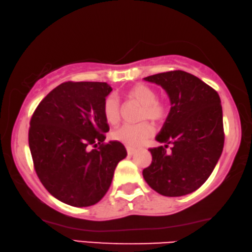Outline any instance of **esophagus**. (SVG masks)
I'll return each mask as SVG.
<instances>
[{
	"mask_svg": "<svg viewBox=\"0 0 252 252\" xmlns=\"http://www.w3.org/2000/svg\"><path fill=\"white\" fill-rule=\"evenodd\" d=\"M126 151H127V154H128L129 156L133 155V154L135 153V152H136L135 148H133V147H129V146H127V147H126Z\"/></svg>",
	"mask_w": 252,
	"mask_h": 252,
	"instance_id": "obj_1",
	"label": "esophagus"
}]
</instances>
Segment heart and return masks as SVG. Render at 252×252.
I'll return each mask as SVG.
<instances>
[{
  "label": "heart",
  "mask_w": 252,
  "mask_h": 252,
  "mask_svg": "<svg viewBox=\"0 0 252 252\" xmlns=\"http://www.w3.org/2000/svg\"><path fill=\"white\" fill-rule=\"evenodd\" d=\"M126 96L133 101L142 105L141 119H150L154 123L162 122L167 115V105L156 98V92L150 86L137 84L126 90ZM122 107L117 96L109 94L102 104V115L109 125H116L121 119ZM154 133L153 126L144 122L137 125H124L113 133L115 141L123 143L126 146H139Z\"/></svg>",
  "instance_id": "heart-1"
}]
</instances>
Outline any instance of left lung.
Here are the masks:
<instances>
[{
	"instance_id": "obj_1",
	"label": "left lung",
	"mask_w": 252,
	"mask_h": 252,
	"mask_svg": "<svg viewBox=\"0 0 252 252\" xmlns=\"http://www.w3.org/2000/svg\"><path fill=\"white\" fill-rule=\"evenodd\" d=\"M168 94L171 110L156 136L165 146L150 148L152 164L144 168L147 184L165 196L194 192L211 175L224 144L222 106L218 93L191 73L174 70L148 76ZM171 143L172 152L166 153Z\"/></svg>"
}]
</instances>
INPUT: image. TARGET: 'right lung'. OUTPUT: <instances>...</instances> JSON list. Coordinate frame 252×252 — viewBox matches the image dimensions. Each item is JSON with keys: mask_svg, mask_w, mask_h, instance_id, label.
I'll return each instance as SVG.
<instances>
[{"mask_svg": "<svg viewBox=\"0 0 252 252\" xmlns=\"http://www.w3.org/2000/svg\"><path fill=\"white\" fill-rule=\"evenodd\" d=\"M111 90L107 82H63L32 115L29 146L36 175L65 204H96L108 191L117 164L126 158L121 142L104 143L109 126L102 104Z\"/></svg>", "mask_w": 252, "mask_h": 252, "instance_id": "add662e5", "label": "right lung"}]
</instances>
